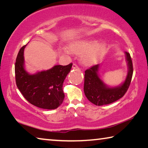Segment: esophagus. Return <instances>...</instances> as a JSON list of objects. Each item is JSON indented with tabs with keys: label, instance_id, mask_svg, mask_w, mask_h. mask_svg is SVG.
Masks as SVG:
<instances>
[{
	"label": "esophagus",
	"instance_id": "34e87169",
	"mask_svg": "<svg viewBox=\"0 0 148 148\" xmlns=\"http://www.w3.org/2000/svg\"><path fill=\"white\" fill-rule=\"evenodd\" d=\"M72 69L77 70V69H79V67L76 64H73V65H72Z\"/></svg>",
	"mask_w": 148,
	"mask_h": 148
}]
</instances>
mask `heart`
<instances>
[{"mask_svg": "<svg viewBox=\"0 0 148 148\" xmlns=\"http://www.w3.org/2000/svg\"><path fill=\"white\" fill-rule=\"evenodd\" d=\"M70 48L75 53H82V61L84 63L90 64L94 63L101 57L106 49V44L103 42L84 40L72 42L70 44ZM64 51L69 54L72 53L69 47H65Z\"/></svg>", "mask_w": 148, "mask_h": 148, "instance_id": "1", "label": "heart"}]
</instances>
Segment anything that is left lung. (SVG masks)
<instances>
[{"instance_id":"obj_1","label":"left lung","mask_w":148,"mask_h":148,"mask_svg":"<svg viewBox=\"0 0 148 148\" xmlns=\"http://www.w3.org/2000/svg\"><path fill=\"white\" fill-rule=\"evenodd\" d=\"M128 72L123 83L116 87H109L99 74L100 64L92 66L85 71L84 91L89 101L97 106L109 104L117 101L127 92L131 84L133 66L129 53L125 51Z\"/></svg>"}]
</instances>
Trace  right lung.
Listing matches in <instances>:
<instances>
[{"mask_svg": "<svg viewBox=\"0 0 148 148\" xmlns=\"http://www.w3.org/2000/svg\"><path fill=\"white\" fill-rule=\"evenodd\" d=\"M20 49L15 64V74L17 88L27 101L34 106L47 110H54L62 103L64 94L62 84L72 68L56 65L47 71L29 74L25 69L24 49Z\"/></svg>", "mask_w": 148, "mask_h": 148, "instance_id": "1", "label": "right lung"}]
</instances>
